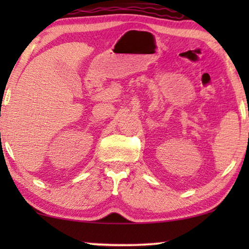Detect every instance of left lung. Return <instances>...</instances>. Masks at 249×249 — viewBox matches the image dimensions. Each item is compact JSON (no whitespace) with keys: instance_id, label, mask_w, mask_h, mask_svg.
I'll return each mask as SVG.
<instances>
[{"instance_id":"8db88e82","label":"left lung","mask_w":249,"mask_h":249,"mask_svg":"<svg viewBox=\"0 0 249 249\" xmlns=\"http://www.w3.org/2000/svg\"><path fill=\"white\" fill-rule=\"evenodd\" d=\"M248 115H249V111H248Z\"/></svg>"}]
</instances>
